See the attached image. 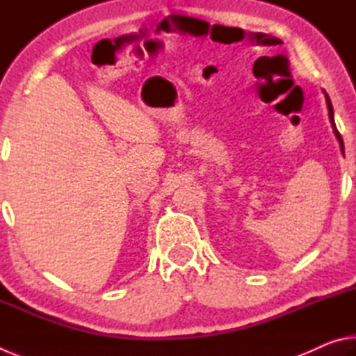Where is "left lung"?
Masks as SVG:
<instances>
[{
	"instance_id": "left-lung-1",
	"label": "left lung",
	"mask_w": 356,
	"mask_h": 356,
	"mask_svg": "<svg viewBox=\"0 0 356 356\" xmlns=\"http://www.w3.org/2000/svg\"><path fill=\"white\" fill-rule=\"evenodd\" d=\"M323 94H325V100H327V108H328V116H330L331 127H333V131H334V135H336V138H337V141H339L341 152H342V155H344V143H342L341 134H339V131H337V129H336V124H334V113H333V105H331V100H330V97H328V94L325 92V91H323Z\"/></svg>"
}]
</instances>
